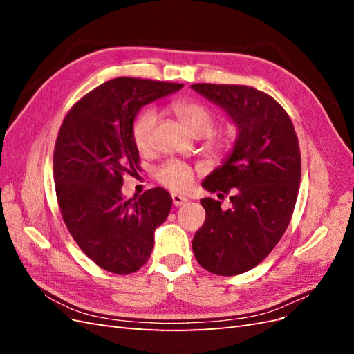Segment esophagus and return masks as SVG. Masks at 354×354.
I'll list each match as a JSON object with an SVG mask.
<instances>
[{
	"label": "esophagus",
	"mask_w": 354,
	"mask_h": 354,
	"mask_svg": "<svg viewBox=\"0 0 354 354\" xmlns=\"http://www.w3.org/2000/svg\"><path fill=\"white\" fill-rule=\"evenodd\" d=\"M171 198H173V203H174L176 207H181V205H185V203L187 202V198L181 196V195H177V194H173V195H171Z\"/></svg>",
	"instance_id": "obj_1"
}]
</instances>
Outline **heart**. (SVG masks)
Wrapping results in <instances>:
<instances>
[{"label":"heart","mask_w":354,"mask_h":354,"mask_svg":"<svg viewBox=\"0 0 354 354\" xmlns=\"http://www.w3.org/2000/svg\"><path fill=\"white\" fill-rule=\"evenodd\" d=\"M173 111L178 116V120L194 136H207V149L211 152H221L226 149L232 140L233 133L230 130L212 134L216 116L205 104L194 100H178L173 103ZM158 122V112L152 108L145 109L138 115L131 128V137L136 147L140 152H146L151 149L153 140V131ZM156 178L164 186L173 190H187L194 181V169L180 160H168L164 165L156 169Z\"/></svg>","instance_id":"b5f03b06"}]
</instances>
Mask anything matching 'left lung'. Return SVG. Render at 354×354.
<instances>
[{"label":"left lung","mask_w":354,"mask_h":354,"mask_svg":"<svg viewBox=\"0 0 354 354\" xmlns=\"http://www.w3.org/2000/svg\"><path fill=\"white\" fill-rule=\"evenodd\" d=\"M190 88L218 106L236 127V140L202 187L221 198L232 189L229 209L212 198L192 248L203 269L234 276L260 264L281 241L298 195L301 155L291 118L269 94L245 85L194 84Z\"/></svg>","instance_id":"obj_1"}]
</instances>
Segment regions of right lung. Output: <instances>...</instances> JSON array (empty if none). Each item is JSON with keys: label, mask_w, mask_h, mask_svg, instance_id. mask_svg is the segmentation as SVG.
<instances>
[{"label": "right lung", "mask_w": 354, "mask_h": 354, "mask_svg": "<svg viewBox=\"0 0 354 354\" xmlns=\"http://www.w3.org/2000/svg\"><path fill=\"white\" fill-rule=\"evenodd\" d=\"M181 84L115 78L73 106L56 140L53 171L57 201L72 238L102 269L128 274L152 254L155 230L173 205L162 187L125 199L124 176L138 169L131 128L143 106Z\"/></svg>", "instance_id": "right-lung-1"}]
</instances>
